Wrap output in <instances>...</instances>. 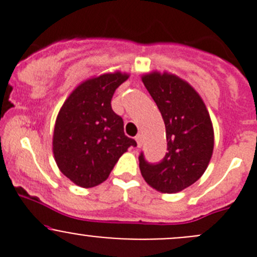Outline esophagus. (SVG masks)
<instances>
[{
    "instance_id": "obj_1",
    "label": "esophagus",
    "mask_w": 257,
    "mask_h": 257,
    "mask_svg": "<svg viewBox=\"0 0 257 257\" xmlns=\"http://www.w3.org/2000/svg\"><path fill=\"white\" fill-rule=\"evenodd\" d=\"M136 141H137V145H138V148H141L142 143H143V138H142V134H138V136L136 137Z\"/></svg>"
}]
</instances>
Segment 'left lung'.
Wrapping results in <instances>:
<instances>
[{
    "mask_svg": "<svg viewBox=\"0 0 257 257\" xmlns=\"http://www.w3.org/2000/svg\"><path fill=\"white\" fill-rule=\"evenodd\" d=\"M165 124L168 153L158 164L143 154L139 168L149 186L174 194L195 183L205 173L214 150V128L203 98L186 80L169 72L142 76Z\"/></svg>",
    "mask_w": 257,
    "mask_h": 257,
    "instance_id": "left-lung-1",
    "label": "left lung"
}]
</instances>
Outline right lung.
I'll return each instance as SVG.
<instances>
[{
    "label": "right lung",
    "instance_id": "1",
    "mask_svg": "<svg viewBox=\"0 0 257 257\" xmlns=\"http://www.w3.org/2000/svg\"><path fill=\"white\" fill-rule=\"evenodd\" d=\"M128 77L115 71L83 80L59 109L52 150L58 169L76 185L102 184L128 148L137 147L110 105L115 89Z\"/></svg>",
    "mask_w": 257,
    "mask_h": 257
}]
</instances>
